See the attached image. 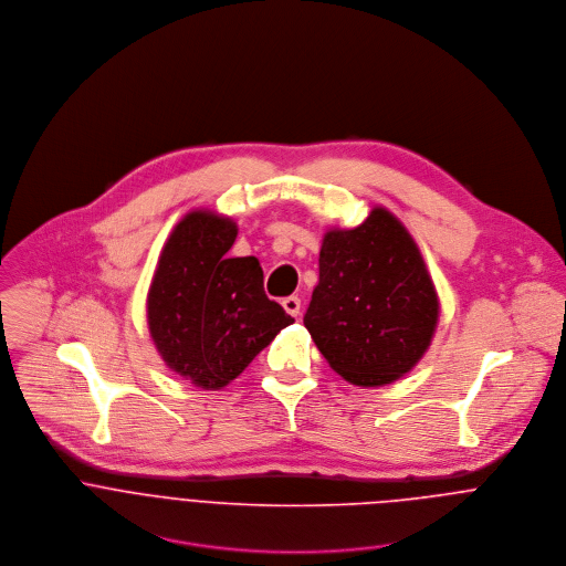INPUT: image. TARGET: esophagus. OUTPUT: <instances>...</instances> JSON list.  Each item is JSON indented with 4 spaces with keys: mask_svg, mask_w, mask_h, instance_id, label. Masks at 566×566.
<instances>
[{
    "mask_svg": "<svg viewBox=\"0 0 566 566\" xmlns=\"http://www.w3.org/2000/svg\"><path fill=\"white\" fill-rule=\"evenodd\" d=\"M283 310H285L290 316L298 318V316H301V298H298V296H287V298H283Z\"/></svg>",
    "mask_w": 566,
    "mask_h": 566,
    "instance_id": "1",
    "label": "esophagus"
}]
</instances>
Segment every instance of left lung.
<instances>
[{"instance_id":"8db88e82","label":"left lung","mask_w":566,"mask_h":566,"mask_svg":"<svg viewBox=\"0 0 566 566\" xmlns=\"http://www.w3.org/2000/svg\"><path fill=\"white\" fill-rule=\"evenodd\" d=\"M305 326L328 366L353 386L401 379L431 344L440 303L422 254L384 207L355 229H331Z\"/></svg>"}]
</instances>
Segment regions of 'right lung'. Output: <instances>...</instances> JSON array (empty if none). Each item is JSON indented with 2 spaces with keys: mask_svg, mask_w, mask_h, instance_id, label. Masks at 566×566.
<instances>
[{
  "mask_svg": "<svg viewBox=\"0 0 566 566\" xmlns=\"http://www.w3.org/2000/svg\"><path fill=\"white\" fill-rule=\"evenodd\" d=\"M238 224L213 211H191L163 245L148 292V328L174 373L220 390L294 323L263 292L256 256H229Z\"/></svg>",
  "mask_w": 566,
  "mask_h": 566,
  "instance_id": "obj_1",
  "label": "right lung"
}]
</instances>
